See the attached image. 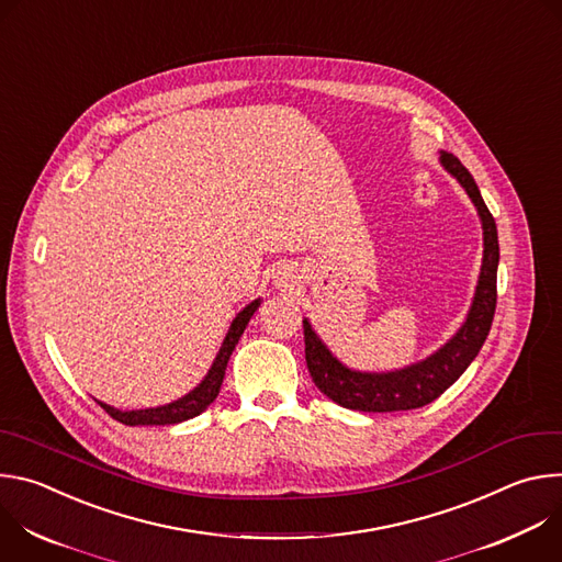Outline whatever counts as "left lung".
Wrapping results in <instances>:
<instances>
[{
  "label": "left lung",
  "mask_w": 562,
  "mask_h": 562,
  "mask_svg": "<svg viewBox=\"0 0 562 562\" xmlns=\"http://www.w3.org/2000/svg\"><path fill=\"white\" fill-rule=\"evenodd\" d=\"M442 167L464 187L471 202L475 204L485 231V258L483 271L475 286V297L467 323L462 329L431 358L407 367L403 371L391 373H358L342 367L329 349L319 342V338L311 331V325L302 319L304 327V356L308 373L315 386L329 395L334 403L345 409L369 412V414H386V412H407L420 409L445 393L471 364L477 356L480 347L485 345L494 313H496V273H498V231L496 220L490 213L483 195L477 191L471 173L460 165V159L451 153H442Z\"/></svg>",
  "instance_id": "obj_1"
}]
</instances>
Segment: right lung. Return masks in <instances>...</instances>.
<instances>
[{
    "mask_svg": "<svg viewBox=\"0 0 562 562\" xmlns=\"http://www.w3.org/2000/svg\"><path fill=\"white\" fill-rule=\"evenodd\" d=\"M258 306H260V300H254L249 306H245L243 311L237 313V317L233 319V325H231V329H228V334H226V338L222 342V349H220V353H217L209 375L189 395L176 400V403H171V405L157 407V409H139V412H120V409H113V407H109L104 403H98V405L111 418H115L117 423L128 425V427H137V425H178V423H184L189 418L200 416L213 403V400L217 397L222 380H224V371H226V364H228V358H231L239 336L245 334L249 319H251V315L256 313Z\"/></svg>",
    "mask_w": 562,
    "mask_h": 562,
    "instance_id": "1",
    "label": "right lung"
}]
</instances>
